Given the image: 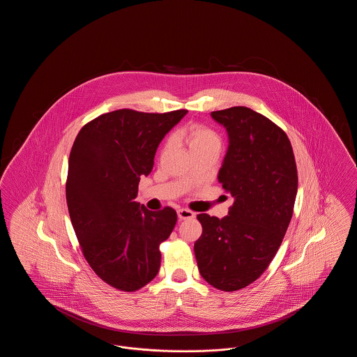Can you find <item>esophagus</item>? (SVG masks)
Returning a JSON list of instances; mask_svg holds the SVG:
<instances>
[{"label":"esophagus","mask_w":357,"mask_h":357,"mask_svg":"<svg viewBox=\"0 0 357 357\" xmlns=\"http://www.w3.org/2000/svg\"><path fill=\"white\" fill-rule=\"evenodd\" d=\"M195 217V213L187 210V208H179L178 210V218L179 221H185V220H190V218H194Z\"/></svg>","instance_id":"obj_1"}]
</instances>
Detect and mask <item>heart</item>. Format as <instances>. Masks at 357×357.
Returning a JSON list of instances; mask_svg holds the SVG:
<instances>
[{"mask_svg": "<svg viewBox=\"0 0 357 357\" xmlns=\"http://www.w3.org/2000/svg\"><path fill=\"white\" fill-rule=\"evenodd\" d=\"M174 140L182 142L186 144L188 153H204V151H213L220 153L222 149L221 136L218 135L214 130L202 126V124H188L186 127L181 128L175 135ZM170 147V143H167L166 149Z\"/></svg>", "mask_w": 357, "mask_h": 357, "instance_id": "b5f03b06", "label": "heart"}]
</instances>
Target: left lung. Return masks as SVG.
Instances as JSON below:
<instances>
[{
	"mask_svg": "<svg viewBox=\"0 0 357 357\" xmlns=\"http://www.w3.org/2000/svg\"><path fill=\"white\" fill-rule=\"evenodd\" d=\"M229 146L218 182L233 197L222 220L198 214L202 236L194 245L198 269L214 288H245L277 253L297 195V167L287 134L248 107L211 112Z\"/></svg>",
	"mask_w": 357,
	"mask_h": 357,
	"instance_id": "left-lung-1",
	"label": "left lung"
}]
</instances>
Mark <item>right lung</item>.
<instances>
[{
    "label": "right lung",
    "instance_id": "add662e5",
    "mask_svg": "<svg viewBox=\"0 0 357 357\" xmlns=\"http://www.w3.org/2000/svg\"><path fill=\"white\" fill-rule=\"evenodd\" d=\"M186 114L118 109L85 124L75 139L69 217L86 262L114 288L135 291L159 272V245L170 237L176 211H150L134 199L140 178L153 171L158 146Z\"/></svg>",
    "mask_w": 357,
    "mask_h": 357
}]
</instances>
